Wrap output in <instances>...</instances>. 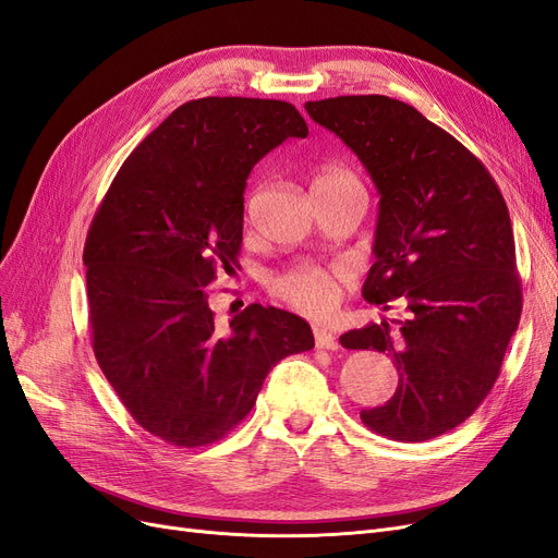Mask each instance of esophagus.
I'll list each match as a JSON object with an SVG mask.
<instances>
[{
  "mask_svg": "<svg viewBox=\"0 0 558 558\" xmlns=\"http://www.w3.org/2000/svg\"><path fill=\"white\" fill-rule=\"evenodd\" d=\"M314 342L318 349H328V351H335L337 347H340L337 337L328 328H314Z\"/></svg>",
  "mask_w": 558,
  "mask_h": 558,
  "instance_id": "esophagus-1",
  "label": "esophagus"
}]
</instances>
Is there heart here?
<instances>
[{
	"mask_svg": "<svg viewBox=\"0 0 558 558\" xmlns=\"http://www.w3.org/2000/svg\"><path fill=\"white\" fill-rule=\"evenodd\" d=\"M337 181H356V179H353L347 170H342V167H326V170H320L318 177L314 179V185L337 183ZM347 279H349V272L340 265L320 267V265L302 263L277 275L272 283H269V289H272V293L295 312L312 318H324L340 305L342 286Z\"/></svg>",
	"mask_w": 558,
	"mask_h": 558,
	"instance_id": "b5f03b06",
	"label": "heart"
}]
</instances>
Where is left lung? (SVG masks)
Wrapping results in <instances>:
<instances>
[{
    "label": "left lung",
    "mask_w": 558,
    "mask_h": 558,
    "mask_svg": "<svg viewBox=\"0 0 558 558\" xmlns=\"http://www.w3.org/2000/svg\"><path fill=\"white\" fill-rule=\"evenodd\" d=\"M305 109L359 156L379 193L363 298L404 307L393 324L340 337L347 349L388 353L400 375L393 398L361 418L391 440H430L480 408L519 326L508 205L461 142L400 99L347 95Z\"/></svg>",
    "instance_id": "8db88e82"
}]
</instances>
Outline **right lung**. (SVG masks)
<instances>
[{"mask_svg": "<svg viewBox=\"0 0 558 558\" xmlns=\"http://www.w3.org/2000/svg\"><path fill=\"white\" fill-rule=\"evenodd\" d=\"M307 132L279 99H193L132 150L93 218L83 265L95 359L132 418L165 442L221 440L269 369L314 347L291 312L248 305L218 328L207 302L218 269L238 263L251 170Z\"/></svg>", "mask_w": 558, "mask_h": 558, "instance_id": "add662e5", "label": "right lung"}]
</instances>
